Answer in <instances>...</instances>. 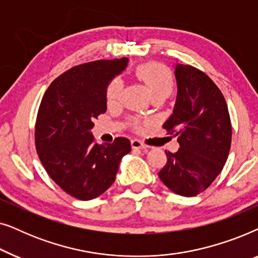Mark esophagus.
<instances>
[{
	"mask_svg": "<svg viewBox=\"0 0 258 258\" xmlns=\"http://www.w3.org/2000/svg\"><path fill=\"white\" fill-rule=\"evenodd\" d=\"M132 147L133 149H147L148 146H146L143 142H141L140 140L134 139L132 140Z\"/></svg>",
	"mask_w": 258,
	"mask_h": 258,
	"instance_id": "esophagus-1",
	"label": "esophagus"
}]
</instances>
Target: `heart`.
<instances>
[{
  "instance_id": "1",
  "label": "heart",
  "mask_w": 258,
  "mask_h": 258,
  "mask_svg": "<svg viewBox=\"0 0 258 258\" xmlns=\"http://www.w3.org/2000/svg\"><path fill=\"white\" fill-rule=\"evenodd\" d=\"M137 79L142 81L149 89L151 96L164 95L168 96L174 88V75L167 67L156 62H148L140 64L135 70ZM123 83L121 79L115 77L109 82L105 91L108 104H116L122 96Z\"/></svg>"
}]
</instances>
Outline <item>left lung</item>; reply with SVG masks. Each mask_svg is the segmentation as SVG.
Segmentation results:
<instances>
[{
    "label": "left lung",
    "instance_id": "8db88e82",
    "mask_svg": "<svg viewBox=\"0 0 258 258\" xmlns=\"http://www.w3.org/2000/svg\"><path fill=\"white\" fill-rule=\"evenodd\" d=\"M178 94L174 114L163 128L177 136V153L165 151L167 163L158 172L171 191L192 197L215 181L231 146V121L225 98L207 74L177 64Z\"/></svg>",
    "mask_w": 258,
    "mask_h": 258
}]
</instances>
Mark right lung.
Listing matches in <instances>:
<instances>
[{"mask_svg":"<svg viewBox=\"0 0 258 258\" xmlns=\"http://www.w3.org/2000/svg\"><path fill=\"white\" fill-rule=\"evenodd\" d=\"M126 58L98 59L73 67L52 81L35 123V146L52 181L81 201L100 196L115 182L121 158L132 147L125 137L98 144L90 130L107 110V86Z\"/></svg>","mask_w":258,"mask_h":258,"instance_id":"add662e5","label":"right lung"}]
</instances>
